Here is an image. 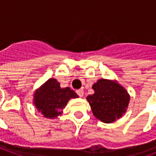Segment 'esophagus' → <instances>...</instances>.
I'll list each match as a JSON object with an SVG mask.
<instances>
[{"label": "esophagus", "mask_w": 156, "mask_h": 156, "mask_svg": "<svg viewBox=\"0 0 156 156\" xmlns=\"http://www.w3.org/2000/svg\"><path fill=\"white\" fill-rule=\"evenodd\" d=\"M77 94H78V95L79 96V97H83V94H84V92H83V89H79V90L77 91Z\"/></svg>", "instance_id": "esophagus-1"}]
</instances>
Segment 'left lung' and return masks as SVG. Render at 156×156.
<instances>
[{"label":"left lung","instance_id":"obj_1","mask_svg":"<svg viewBox=\"0 0 156 156\" xmlns=\"http://www.w3.org/2000/svg\"><path fill=\"white\" fill-rule=\"evenodd\" d=\"M94 94L88 95L93 114L104 123H113L125 114L129 103L127 90L116 81L100 78L93 85Z\"/></svg>","mask_w":156,"mask_h":156}]
</instances>
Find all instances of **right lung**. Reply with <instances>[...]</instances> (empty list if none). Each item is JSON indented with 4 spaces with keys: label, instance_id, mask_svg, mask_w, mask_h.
I'll return each mask as SVG.
<instances>
[{
    "label": "right lung",
    "instance_id": "right-lung-1",
    "mask_svg": "<svg viewBox=\"0 0 156 156\" xmlns=\"http://www.w3.org/2000/svg\"><path fill=\"white\" fill-rule=\"evenodd\" d=\"M33 103L38 112L48 119H55L62 113L69 99L78 96L71 88L60 87L55 78H50L34 93Z\"/></svg>",
    "mask_w": 156,
    "mask_h": 156
}]
</instances>
